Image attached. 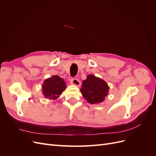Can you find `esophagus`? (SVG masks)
I'll return each instance as SVG.
<instances>
[{
    "instance_id": "obj_1",
    "label": "esophagus",
    "mask_w": 156,
    "mask_h": 156,
    "mask_svg": "<svg viewBox=\"0 0 156 156\" xmlns=\"http://www.w3.org/2000/svg\"><path fill=\"white\" fill-rule=\"evenodd\" d=\"M70 82L72 84L75 86H77V87H79L81 85V82L79 81V80L77 79H75V78H72L70 80Z\"/></svg>"
}]
</instances>
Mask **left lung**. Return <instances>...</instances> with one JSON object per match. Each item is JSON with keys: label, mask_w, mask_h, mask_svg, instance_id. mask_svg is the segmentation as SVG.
<instances>
[{"label": "left lung", "mask_w": 156, "mask_h": 156, "mask_svg": "<svg viewBox=\"0 0 156 156\" xmlns=\"http://www.w3.org/2000/svg\"><path fill=\"white\" fill-rule=\"evenodd\" d=\"M81 87L80 91L83 97L91 104L103 102L109 90V87L104 80L93 75H87V79L83 81Z\"/></svg>", "instance_id": "obj_1"}]
</instances>
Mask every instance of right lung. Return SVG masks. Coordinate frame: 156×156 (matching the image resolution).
<instances>
[{"instance_id": "add662e5", "label": "right lung", "mask_w": 156, "mask_h": 156, "mask_svg": "<svg viewBox=\"0 0 156 156\" xmlns=\"http://www.w3.org/2000/svg\"><path fill=\"white\" fill-rule=\"evenodd\" d=\"M41 92L45 98L50 100H56L67 86L62 78L58 75H53L46 79L42 84Z\"/></svg>"}]
</instances>
